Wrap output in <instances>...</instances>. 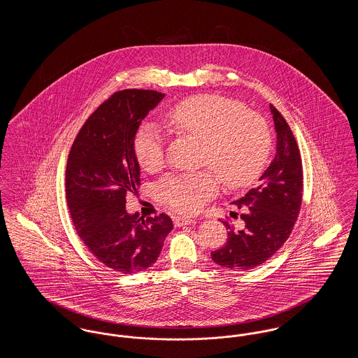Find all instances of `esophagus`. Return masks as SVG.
<instances>
[{"mask_svg":"<svg viewBox=\"0 0 358 358\" xmlns=\"http://www.w3.org/2000/svg\"><path fill=\"white\" fill-rule=\"evenodd\" d=\"M193 219H189V217H177L174 220V225L176 227H182V225H189V224H194Z\"/></svg>","mask_w":358,"mask_h":358,"instance_id":"34e87169","label":"esophagus"}]
</instances>
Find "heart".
Segmentation results:
<instances>
[{"mask_svg":"<svg viewBox=\"0 0 358 358\" xmlns=\"http://www.w3.org/2000/svg\"><path fill=\"white\" fill-rule=\"evenodd\" d=\"M174 133L203 141V164L222 177L225 187L251 185L264 169L271 150L270 129L260 115L241 103L217 95H199L176 104L166 114ZM165 138L158 126L145 123L134 139L138 164L154 171L164 164ZM220 187L212 171L171 174L157 187L161 203L174 210L193 215Z\"/></svg>","mask_w":358,"mask_h":358,"instance_id":"b5f03b06","label":"heart"}]
</instances>
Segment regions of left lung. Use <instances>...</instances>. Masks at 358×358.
<instances>
[{
  "label": "left lung",
  "mask_w": 358,
  "mask_h": 358,
  "mask_svg": "<svg viewBox=\"0 0 358 358\" xmlns=\"http://www.w3.org/2000/svg\"><path fill=\"white\" fill-rule=\"evenodd\" d=\"M276 131V153L259 178V185L248 190L234 204L243 210L244 227L235 231L228 222V238L212 260L234 271H248L263 264L289 238L302 204V159L286 120L270 104Z\"/></svg>",
  "instance_id": "8db88e82"
}]
</instances>
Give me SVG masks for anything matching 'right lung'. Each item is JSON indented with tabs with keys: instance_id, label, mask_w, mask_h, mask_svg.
Instances as JSON below:
<instances>
[{
	"instance_id": "1",
	"label": "right lung",
	"mask_w": 358,
	"mask_h": 358,
	"mask_svg": "<svg viewBox=\"0 0 358 358\" xmlns=\"http://www.w3.org/2000/svg\"><path fill=\"white\" fill-rule=\"evenodd\" d=\"M165 95L123 90L85 120L75 138L66 171L71 219L87 248L115 273L153 266L173 222L165 213L139 217L126 210V196L141 185L134 139L142 120Z\"/></svg>"
}]
</instances>
